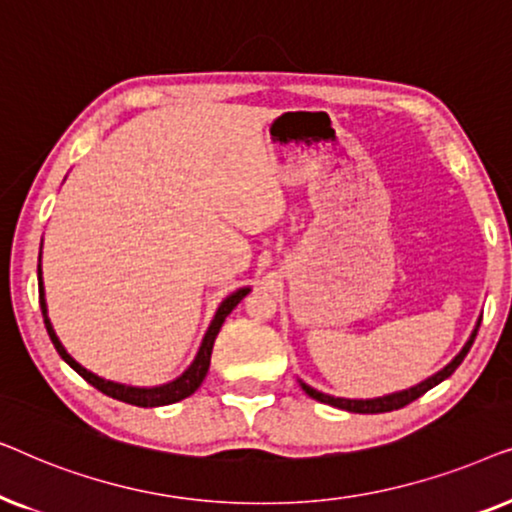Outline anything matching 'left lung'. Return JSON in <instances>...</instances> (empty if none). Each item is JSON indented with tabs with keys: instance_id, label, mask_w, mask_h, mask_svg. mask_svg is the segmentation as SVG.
<instances>
[{
	"instance_id": "1",
	"label": "left lung",
	"mask_w": 512,
	"mask_h": 512,
	"mask_svg": "<svg viewBox=\"0 0 512 512\" xmlns=\"http://www.w3.org/2000/svg\"><path fill=\"white\" fill-rule=\"evenodd\" d=\"M480 321L482 317L478 319V324H475L471 338L466 340V345L461 347V352L454 356V359L447 363L445 368H440L438 373H433L431 377H426V380H422L419 384H415V387L410 389H403V391H394V394H387V396H377V398H340V396H331V394H324V391L314 389L310 387V384H305L303 380L300 382V387H303V391L307 396H312L314 401L319 403H326V405H333V408H340V410H347V412H359V415H377V412H391V410H398V408H405V405L417 401L419 396H424L426 391L436 387V384H440L443 380H447L454 370H457L461 366V361L466 359V354L471 352L473 347V340L475 335H478V328H480Z\"/></svg>"
}]
</instances>
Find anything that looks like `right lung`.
Instances as JSON below:
<instances>
[{
    "label": "right lung",
    "mask_w": 512,
    "mask_h": 512,
    "mask_svg": "<svg viewBox=\"0 0 512 512\" xmlns=\"http://www.w3.org/2000/svg\"><path fill=\"white\" fill-rule=\"evenodd\" d=\"M37 275H39V305H41V314H44V324H46V331H48V338H51L53 347L58 349V354L62 356V361L69 363L76 373H79L83 380L88 384H93L95 389H100L102 394H107L111 398H116V401H123V403H130V405H139V408H158V405H170V403H177V401H184L191 394H195V389L200 387L202 380H205L207 370H209V361H212V349H214V340L216 335H219L223 321L230 312L235 310L237 303L247 296L251 291L249 286H242V289H237L230 293L228 298L221 300L219 310H216L212 324H209L205 338L200 342V349L198 354H195V359L191 366H188L184 373L179 377H174L172 382L167 384H158V387H132V384H121V382H111V380H104V377L90 373L88 368H83L79 361L72 359V354H67V349L62 347V342L58 335L53 331V324L51 319H48V305H46V291H44V279H41V254H39V268H37Z\"/></svg>",
    "instance_id": "1"
}]
</instances>
